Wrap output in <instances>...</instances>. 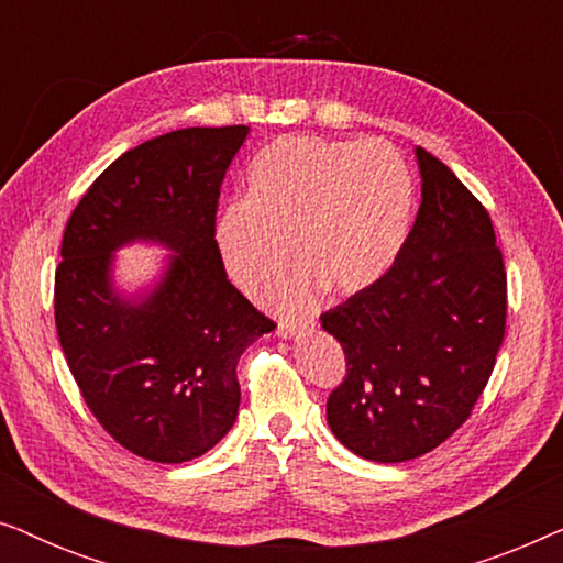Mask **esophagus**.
Here are the masks:
<instances>
[{
    "label": "esophagus",
    "instance_id": "obj_1",
    "mask_svg": "<svg viewBox=\"0 0 563 563\" xmlns=\"http://www.w3.org/2000/svg\"><path fill=\"white\" fill-rule=\"evenodd\" d=\"M310 328H314V320L312 318H299V320L282 318L279 320V335L282 338H291V335H297L299 330H310Z\"/></svg>",
    "mask_w": 563,
    "mask_h": 563
}]
</instances>
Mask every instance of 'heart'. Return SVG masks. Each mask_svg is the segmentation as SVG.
I'll use <instances>...</instances> for the list:
<instances>
[{
  "instance_id": "obj_1",
  "label": "heart",
  "mask_w": 563,
  "mask_h": 563,
  "mask_svg": "<svg viewBox=\"0 0 563 563\" xmlns=\"http://www.w3.org/2000/svg\"><path fill=\"white\" fill-rule=\"evenodd\" d=\"M410 220L412 176L395 145L282 135L253 158L249 199L220 210L214 241L230 279L249 295L282 274L291 243L299 264L272 297L302 307L325 284L353 295L379 282Z\"/></svg>"
}]
</instances>
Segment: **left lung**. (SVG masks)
Wrapping results in <instances>:
<instances>
[{"mask_svg":"<svg viewBox=\"0 0 563 563\" xmlns=\"http://www.w3.org/2000/svg\"><path fill=\"white\" fill-rule=\"evenodd\" d=\"M422 202L389 272L320 322L345 353L328 426L379 464L433 451L487 387L507 320V274L484 205L449 166L415 151Z\"/></svg>","mask_w":563,"mask_h":563,"instance_id":"8db88e82","label":"left lung"}]
</instances>
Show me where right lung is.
<instances>
[{
	"label": "right lung",
	"mask_w": 563,
	"mask_h": 563,
	"mask_svg": "<svg viewBox=\"0 0 563 563\" xmlns=\"http://www.w3.org/2000/svg\"><path fill=\"white\" fill-rule=\"evenodd\" d=\"M249 128H184L97 176L68 218L56 268L58 341L99 426L135 456L184 464L238 418L243 351L276 328L233 284L214 241L220 187ZM153 240L175 251L143 300L111 289V253Z\"/></svg>",
	"instance_id": "add662e5"
}]
</instances>
